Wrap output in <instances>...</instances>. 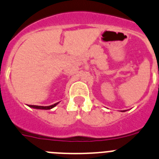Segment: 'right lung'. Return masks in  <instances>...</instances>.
Masks as SVG:
<instances>
[{"label":"right lung","mask_w":159,"mask_h":159,"mask_svg":"<svg viewBox=\"0 0 159 159\" xmlns=\"http://www.w3.org/2000/svg\"><path fill=\"white\" fill-rule=\"evenodd\" d=\"M59 102H57V103H55V104L52 105H50V106H36V105H28L29 107H32V108H34V109H39V110H50L52 108L55 107L57 106Z\"/></svg>","instance_id":"obj_1"}]
</instances>
